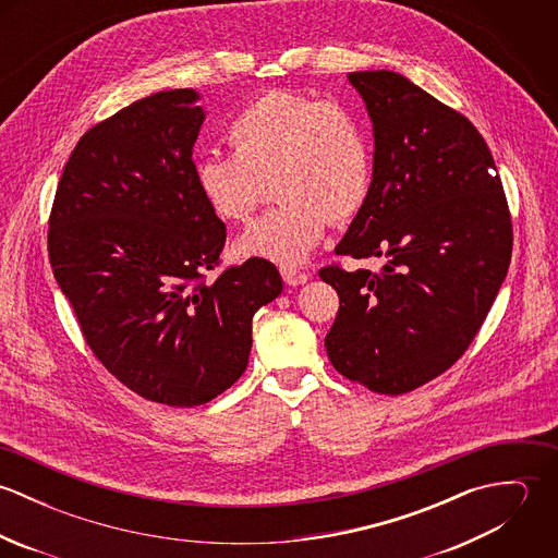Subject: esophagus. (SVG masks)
<instances>
[{"instance_id":"34e87169","label":"esophagus","mask_w":558,"mask_h":558,"mask_svg":"<svg viewBox=\"0 0 558 558\" xmlns=\"http://www.w3.org/2000/svg\"><path fill=\"white\" fill-rule=\"evenodd\" d=\"M281 277L288 286H303L310 281V272L305 270H299V268H292V266H283L281 268Z\"/></svg>"}]
</instances>
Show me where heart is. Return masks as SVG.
I'll return each mask as SVG.
<instances>
[{"label": "heart", "mask_w": 558, "mask_h": 558, "mask_svg": "<svg viewBox=\"0 0 558 558\" xmlns=\"http://www.w3.org/2000/svg\"><path fill=\"white\" fill-rule=\"evenodd\" d=\"M232 153L195 162L206 206L230 223H248L268 182L281 204L236 244L244 257L303 264L328 223L352 221L374 186V146L361 113L335 98L268 89L228 126Z\"/></svg>", "instance_id": "heart-1"}]
</instances>
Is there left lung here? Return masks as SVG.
Listing matches in <instances>:
<instances>
[{
	"mask_svg": "<svg viewBox=\"0 0 558 558\" xmlns=\"http://www.w3.org/2000/svg\"><path fill=\"white\" fill-rule=\"evenodd\" d=\"M348 81L374 124V186L335 251L389 262L380 272L319 270L339 294L324 345L348 380L401 396L475 339L511 262V215L469 118L393 71Z\"/></svg>",
	"mask_w": 558,
	"mask_h": 558,
	"instance_id": "1",
	"label": "left lung"
}]
</instances>
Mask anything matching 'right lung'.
Masks as SVG:
<instances>
[{
  "label": "right lung",
  "mask_w": 558,
  "mask_h": 558,
  "mask_svg": "<svg viewBox=\"0 0 558 558\" xmlns=\"http://www.w3.org/2000/svg\"><path fill=\"white\" fill-rule=\"evenodd\" d=\"M195 89L135 100L92 126L58 182L49 262L96 359L124 387L193 408L248 363L251 319L283 281L251 257L217 279L226 223L195 186Z\"/></svg>",
  "instance_id": "1"
}]
</instances>
